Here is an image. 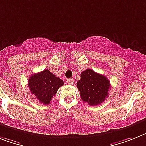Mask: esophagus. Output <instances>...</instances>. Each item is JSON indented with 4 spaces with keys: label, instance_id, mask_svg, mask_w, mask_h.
<instances>
[{
    "label": "esophagus",
    "instance_id": "obj_1",
    "mask_svg": "<svg viewBox=\"0 0 146 146\" xmlns=\"http://www.w3.org/2000/svg\"><path fill=\"white\" fill-rule=\"evenodd\" d=\"M66 82H67V84H70V85L74 84V80H73V78H67V79H66Z\"/></svg>",
    "mask_w": 146,
    "mask_h": 146
}]
</instances>
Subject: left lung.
I'll list each match as a JSON object with an SVG mask.
<instances>
[{
    "label": "left lung",
    "mask_w": 146,
    "mask_h": 146,
    "mask_svg": "<svg viewBox=\"0 0 146 146\" xmlns=\"http://www.w3.org/2000/svg\"><path fill=\"white\" fill-rule=\"evenodd\" d=\"M83 102L90 106L99 105L108 96L110 81L103 74L87 68L80 73V80L77 82Z\"/></svg>",
    "instance_id": "1"
}]
</instances>
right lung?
Masks as SVG:
<instances>
[{
  "instance_id": "1",
  "label": "right lung",
  "mask_w": 146,
  "mask_h": 146,
  "mask_svg": "<svg viewBox=\"0 0 146 146\" xmlns=\"http://www.w3.org/2000/svg\"><path fill=\"white\" fill-rule=\"evenodd\" d=\"M64 84L63 80L52 74L48 69L33 74L29 78L28 84L31 94L36 97L41 104H49L60 86Z\"/></svg>"
}]
</instances>
